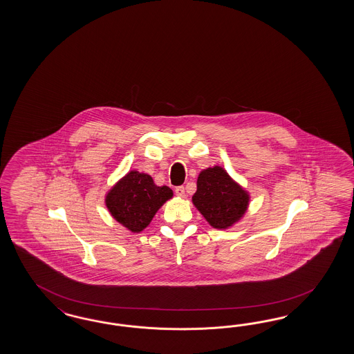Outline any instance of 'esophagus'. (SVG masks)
<instances>
[{
  "label": "esophagus",
  "instance_id": "obj_1",
  "mask_svg": "<svg viewBox=\"0 0 354 354\" xmlns=\"http://www.w3.org/2000/svg\"><path fill=\"white\" fill-rule=\"evenodd\" d=\"M175 193H176V196H179V197H185V189H184V187H176L175 188Z\"/></svg>",
  "mask_w": 354,
  "mask_h": 354
}]
</instances>
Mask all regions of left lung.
I'll use <instances>...</instances> for the list:
<instances>
[{
  "instance_id": "1",
  "label": "left lung",
  "mask_w": 354,
  "mask_h": 354,
  "mask_svg": "<svg viewBox=\"0 0 354 354\" xmlns=\"http://www.w3.org/2000/svg\"><path fill=\"white\" fill-rule=\"evenodd\" d=\"M192 201L209 225L225 230L245 214L249 194L225 169L214 166L200 172Z\"/></svg>"
}]
</instances>
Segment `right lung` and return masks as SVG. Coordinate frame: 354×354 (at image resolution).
<instances>
[{
	"instance_id": "1",
	"label": "right lung",
	"mask_w": 354,
	"mask_h": 354,
	"mask_svg": "<svg viewBox=\"0 0 354 354\" xmlns=\"http://www.w3.org/2000/svg\"><path fill=\"white\" fill-rule=\"evenodd\" d=\"M171 197L167 185L158 187L148 174L132 170L107 192L105 203L117 222L131 232H141Z\"/></svg>"
}]
</instances>
